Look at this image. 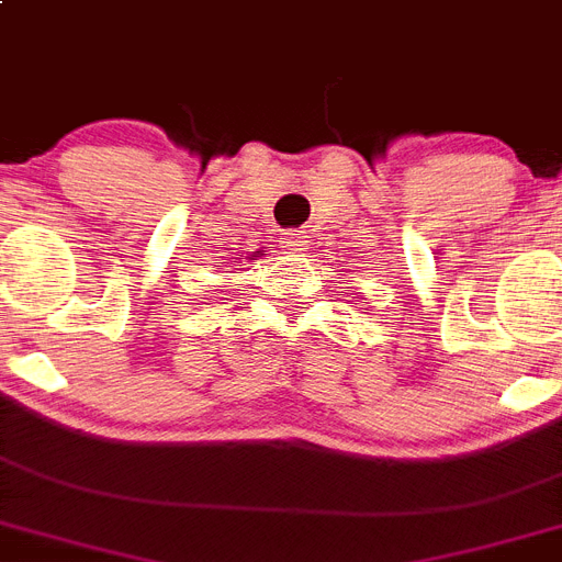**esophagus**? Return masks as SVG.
I'll return each mask as SVG.
<instances>
[{"label":"esophagus","instance_id":"esophagus-1","mask_svg":"<svg viewBox=\"0 0 562 562\" xmlns=\"http://www.w3.org/2000/svg\"><path fill=\"white\" fill-rule=\"evenodd\" d=\"M305 248H308V237H305L303 231H289V234L282 237V251H285V254L303 257Z\"/></svg>","mask_w":562,"mask_h":562}]
</instances>
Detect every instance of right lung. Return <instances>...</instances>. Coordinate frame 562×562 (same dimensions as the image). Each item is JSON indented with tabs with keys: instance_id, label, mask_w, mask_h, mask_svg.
Wrapping results in <instances>:
<instances>
[{
	"instance_id": "obj_1",
	"label": "right lung",
	"mask_w": 562,
	"mask_h": 562,
	"mask_svg": "<svg viewBox=\"0 0 562 562\" xmlns=\"http://www.w3.org/2000/svg\"><path fill=\"white\" fill-rule=\"evenodd\" d=\"M259 254H262V251H254V254H251V257H248V259H254V257H259Z\"/></svg>"
}]
</instances>
